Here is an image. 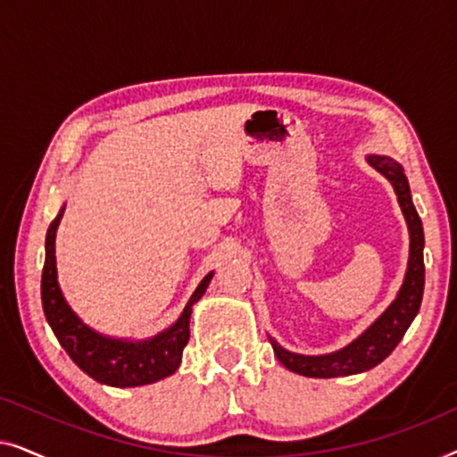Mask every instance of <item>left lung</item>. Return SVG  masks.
Wrapping results in <instances>:
<instances>
[{
    "mask_svg": "<svg viewBox=\"0 0 457 457\" xmlns=\"http://www.w3.org/2000/svg\"><path fill=\"white\" fill-rule=\"evenodd\" d=\"M368 164L374 170H378L389 180L393 191H395L399 208L403 212L405 224L410 233V258L408 270H405L403 283L399 287L397 295L389 303L383 314L374 320L360 337H355L345 347L337 352L322 353V355H303L295 353L278 345L272 337H268L272 343L274 355L280 364L289 368L291 372L302 374L310 378H335V377H349V374H360L378 366L397 343L403 339L405 330L414 322V318L420 310L422 291H424V230L422 220L411 204V193L408 179H405L403 168L389 155H368Z\"/></svg>",
    "mask_w": 457,
    "mask_h": 457,
    "instance_id": "1",
    "label": "left lung"
}]
</instances>
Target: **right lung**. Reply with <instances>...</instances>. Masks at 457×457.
Returning <instances> with one entry per match:
<instances>
[{"instance_id":"1","label":"right lung","mask_w":457,"mask_h":457,"mask_svg":"<svg viewBox=\"0 0 457 457\" xmlns=\"http://www.w3.org/2000/svg\"><path fill=\"white\" fill-rule=\"evenodd\" d=\"M66 205H62L60 214L49 224L46 237V266L41 277V302L43 312L58 337L60 345L66 349L74 364L85 374H89L97 383L108 386H141L152 385L170 377L180 364L183 349L189 341V320L193 303H197L208 289L214 272H208L193 291L185 310L180 312L177 322L162 330V333L147 337V339H118L93 330L74 314L68 305L64 293L58 283V268H55V233L64 216Z\"/></svg>"}]
</instances>
